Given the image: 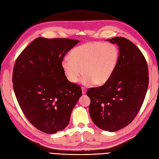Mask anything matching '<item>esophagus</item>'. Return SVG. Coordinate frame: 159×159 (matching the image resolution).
Masks as SVG:
<instances>
[{"label":"esophagus","instance_id":"34e87169","mask_svg":"<svg viewBox=\"0 0 159 159\" xmlns=\"http://www.w3.org/2000/svg\"><path fill=\"white\" fill-rule=\"evenodd\" d=\"M81 90H82V93H83L84 95L86 93L87 89H86V88H85V87H82V88H81Z\"/></svg>","mask_w":159,"mask_h":159}]
</instances>
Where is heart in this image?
I'll return each instance as SVG.
<instances>
[{"label": "heart", "mask_w": 159, "mask_h": 159, "mask_svg": "<svg viewBox=\"0 0 159 159\" xmlns=\"http://www.w3.org/2000/svg\"><path fill=\"white\" fill-rule=\"evenodd\" d=\"M118 59L119 51L114 44L88 42L73 48L70 58H64L61 64L68 80L72 83H76L84 73L82 84L102 85L112 77Z\"/></svg>", "instance_id": "b5f03b06"}]
</instances>
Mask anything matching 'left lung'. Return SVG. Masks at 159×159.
Segmentation results:
<instances>
[{
    "label": "left lung",
    "instance_id": "8db88e82",
    "mask_svg": "<svg viewBox=\"0 0 159 159\" xmlns=\"http://www.w3.org/2000/svg\"><path fill=\"white\" fill-rule=\"evenodd\" d=\"M119 48L118 65L112 77L103 85L89 88V114L103 130L116 132L132 122L141 107L149 85L146 60L128 39L116 37L107 39Z\"/></svg>",
    "mask_w": 159,
    "mask_h": 159
}]
</instances>
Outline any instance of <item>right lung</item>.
<instances>
[{
	"label": "right lung",
	"instance_id": "1",
	"mask_svg": "<svg viewBox=\"0 0 159 159\" xmlns=\"http://www.w3.org/2000/svg\"><path fill=\"white\" fill-rule=\"evenodd\" d=\"M78 40L38 37L21 52L14 64L13 87L29 122L41 132L54 134L67 126L82 95L62 68L65 54Z\"/></svg>",
	"mask_w": 159,
	"mask_h": 159
}]
</instances>
